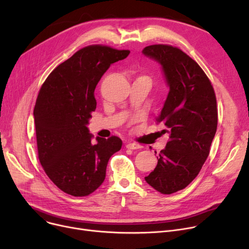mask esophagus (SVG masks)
I'll return each mask as SVG.
<instances>
[{
    "instance_id": "obj_1",
    "label": "esophagus",
    "mask_w": 249,
    "mask_h": 249,
    "mask_svg": "<svg viewBox=\"0 0 249 249\" xmlns=\"http://www.w3.org/2000/svg\"><path fill=\"white\" fill-rule=\"evenodd\" d=\"M126 147L128 149H138V148H141L142 146L140 144H137V143H134V142H129L126 144Z\"/></svg>"
}]
</instances>
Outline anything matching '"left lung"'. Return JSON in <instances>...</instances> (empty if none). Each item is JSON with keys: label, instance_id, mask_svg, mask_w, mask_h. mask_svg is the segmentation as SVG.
Returning a JSON list of instances; mask_svg holds the SVG:
<instances>
[{"label": "left lung", "instance_id": "1", "mask_svg": "<svg viewBox=\"0 0 249 249\" xmlns=\"http://www.w3.org/2000/svg\"><path fill=\"white\" fill-rule=\"evenodd\" d=\"M158 62L169 88L156 123H162L169 141L158 156V165L145 180L161 194L185 189L198 176L210 152L217 130L214 89L200 65L171 45L156 44L142 50Z\"/></svg>", "mask_w": 249, "mask_h": 249}]
</instances>
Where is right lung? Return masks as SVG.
<instances>
[{
    "label": "right lung",
    "mask_w": 249,
    "mask_h": 249,
    "mask_svg": "<svg viewBox=\"0 0 249 249\" xmlns=\"http://www.w3.org/2000/svg\"><path fill=\"white\" fill-rule=\"evenodd\" d=\"M129 53L109 46L85 47L52 71L39 90L33 112L38 158L54 185L74 197L103 184L110 158L121 149L119 137L91 140L88 125L101 77Z\"/></svg>",
    "instance_id": "obj_1"
}]
</instances>
